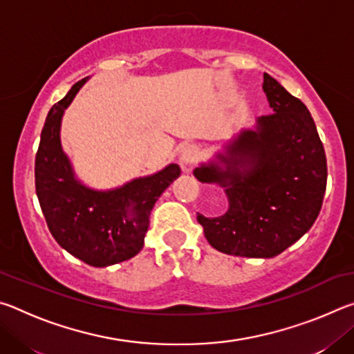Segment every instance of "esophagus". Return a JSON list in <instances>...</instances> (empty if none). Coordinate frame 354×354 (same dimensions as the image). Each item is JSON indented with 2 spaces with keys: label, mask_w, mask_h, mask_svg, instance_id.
I'll return each mask as SVG.
<instances>
[{
  "label": "esophagus",
  "mask_w": 354,
  "mask_h": 354,
  "mask_svg": "<svg viewBox=\"0 0 354 354\" xmlns=\"http://www.w3.org/2000/svg\"><path fill=\"white\" fill-rule=\"evenodd\" d=\"M198 158V149H196L194 145H187L183 151H181V167L184 170H189L194 162Z\"/></svg>",
  "instance_id": "34e87169"
}]
</instances>
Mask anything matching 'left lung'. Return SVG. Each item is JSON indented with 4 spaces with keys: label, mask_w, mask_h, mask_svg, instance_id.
<instances>
[{
    "label": "left lung",
    "mask_w": 354,
    "mask_h": 354,
    "mask_svg": "<svg viewBox=\"0 0 354 354\" xmlns=\"http://www.w3.org/2000/svg\"><path fill=\"white\" fill-rule=\"evenodd\" d=\"M272 113L243 131L215 164L194 175L217 183L230 200L225 215L198 214L207 242L226 254L273 257L310 230L326 190V154L308 107L263 73Z\"/></svg>",
    "instance_id": "obj_1"
}]
</instances>
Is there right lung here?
I'll return each instance as SVG.
<instances>
[{"mask_svg":"<svg viewBox=\"0 0 354 354\" xmlns=\"http://www.w3.org/2000/svg\"><path fill=\"white\" fill-rule=\"evenodd\" d=\"M86 80L77 81L48 112L35 154V192L56 242L88 266L106 267L131 259L142 250L154 203L181 169L170 164L156 175L107 192L77 183L62 151L59 129L65 107Z\"/></svg>","mask_w":354,"mask_h":354,"instance_id":"right-lung-1","label":"right lung"}]
</instances>
